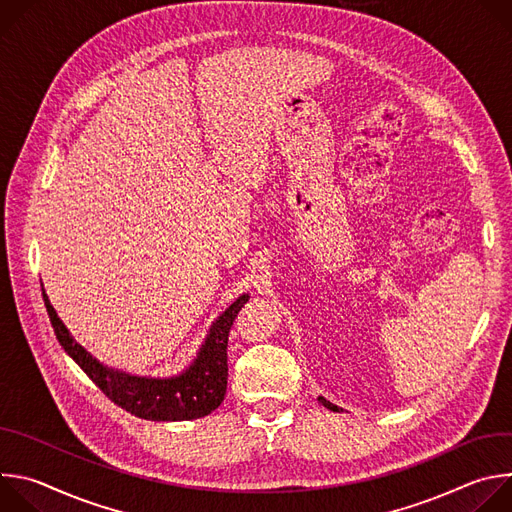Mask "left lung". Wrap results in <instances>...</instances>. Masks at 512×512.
<instances>
[{
    "label": "left lung",
    "mask_w": 512,
    "mask_h": 512,
    "mask_svg": "<svg viewBox=\"0 0 512 512\" xmlns=\"http://www.w3.org/2000/svg\"><path fill=\"white\" fill-rule=\"evenodd\" d=\"M318 401H320V403H322V405H324V407H326V409H330V411H336V413H340V411H342V409H340V407H338V405H334V403H330V401H326V399H324V397H318Z\"/></svg>",
    "instance_id": "8db88e82"
}]
</instances>
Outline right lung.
Returning a JSON list of instances; mask_svg holds the SVG:
<instances>
[{
	"label": "right lung",
	"instance_id": "right-lung-1",
	"mask_svg": "<svg viewBox=\"0 0 512 512\" xmlns=\"http://www.w3.org/2000/svg\"><path fill=\"white\" fill-rule=\"evenodd\" d=\"M42 296L56 340L64 352L79 364L87 377L115 405L129 411L131 415L150 421H190L212 413L223 403L229 377V332L239 310L249 302V294L239 296L210 324L194 360L182 373L172 377H143L107 367L68 332L52 308L44 287Z\"/></svg>",
	"mask_w": 512,
	"mask_h": 512
}]
</instances>
